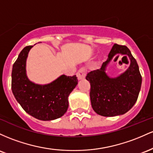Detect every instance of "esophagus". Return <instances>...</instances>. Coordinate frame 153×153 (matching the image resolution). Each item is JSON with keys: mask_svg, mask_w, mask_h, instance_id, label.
I'll use <instances>...</instances> for the list:
<instances>
[{"mask_svg": "<svg viewBox=\"0 0 153 153\" xmlns=\"http://www.w3.org/2000/svg\"><path fill=\"white\" fill-rule=\"evenodd\" d=\"M86 74H87V69L84 67L80 68L78 71V72L76 73L77 78H78L79 80H82L83 79H85Z\"/></svg>", "mask_w": 153, "mask_h": 153, "instance_id": "esophagus-1", "label": "esophagus"}]
</instances>
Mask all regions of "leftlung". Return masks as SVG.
<instances>
[{"mask_svg":"<svg viewBox=\"0 0 153 153\" xmlns=\"http://www.w3.org/2000/svg\"><path fill=\"white\" fill-rule=\"evenodd\" d=\"M119 54L129 57L130 67L119 76L109 77L106 68L111 60ZM108 57L100 69L87 74L86 79L90 83L92 108L98 115L111 117L126 114L133 107L141 89L142 76L137 61L126 46L114 44Z\"/></svg>","mask_w":153,"mask_h":153,"instance_id":"1","label":"left lung"}]
</instances>
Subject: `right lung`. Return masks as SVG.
Returning <instances> with one entry per match:
<instances>
[{
    "instance_id": "right-lung-1",
    "label": "right lung",
    "mask_w": 153,
    "mask_h": 153,
    "mask_svg": "<svg viewBox=\"0 0 153 153\" xmlns=\"http://www.w3.org/2000/svg\"><path fill=\"white\" fill-rule=\"evenodd\" d=\"M27 46L13 63L11 90L17 102L26 112L37 119L51 121L65 114L68 107V96L78 84L76 75H61L47 85L31 82L26 71V62L30 49Z\"/></svg>"
}]
</instances>
